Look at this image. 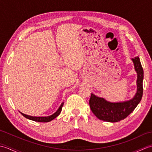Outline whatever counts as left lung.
Masks as SVG:
<instances>
[{
	"label": "left lung",
	"instance_id": "8db88e82",
	"mask_svg": "<svg viewBox=\"0 0 152 152\" xmlns=\"http://www.w3.org/2000/svg\"><path fill=\"white\" fill-rule=\"evenodd\" d=\"M131 60L137 74V89L133 98L128 101L113 102L91 93L89 99L90 108L96 117L101 120L114 123L124 119L134 110L140 102L143 94L144 71L139 57L137 56Z\"/></svg>",
	"mask_w": 152,
	"mask_h": 152
}]
</instances>
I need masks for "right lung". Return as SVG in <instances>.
Listing matches in <instances>:
<instances>
[{"instance_id":"1","label":"right lung","mask_w":152,"mask_h":152,"mask_svg":"<svg viewBox=\"0 0 152 152\" xmlns=\"http://www.w3.org/2000/svg\"><path fill=\"white\" fill-rule=\"evenodd\" d=\"M63 104L64 102H62L61 103V106H59V108H58L57 110L54 113V114H53L52 115H49V116H42V117H37V116H31V115H27V114H23V113H22L21 112H19L21 113V114L24 116L25 118H26L28 119H30V120H33V121H37V122H49V121H51V120H53V119H55L56 118H57L58 115H59L60 114V113L61 112V110H62V108H63Z\"/></svg>"}]
</instances>
